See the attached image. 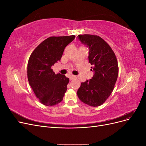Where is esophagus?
Segmentation results:
<instances>
[{
  "instance_id": "1",
  "label": "esophagus",
  "mask_w": 146,
  "mask_h": 146,
  "mask_svg": "<svg viewBox=\"0 0 146 146\" xmlns=\"http://www.w3.org/2000/svg\"><path fill=\"white\" fill-rule=\"evenodd\" d=\"M76 78H77V77H76V76H70L69 77V78H70V80H74V79Z\"/></svg>"
}]
</instances>
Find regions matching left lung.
I'll return each instance as SVG.
<instances>
[{
	"label": "left lung",
	"mask_w": 146,
	"mask_h": 146,
	"mask_svg": "<svg viewBox=\"0 0 146 146\" xmlns=\"http://www.w3.org/2000/svg\"><path fill=\"white\" fill-rule=\"evenodd\" d=\"M80 41L89 47V62L94 72L90 80L81 83L77 94L82 102L91 107L103 104L111 95L118 76L115 54L101 37L90 34L80 35Z\"/></svg>",
	"instance_id": "8db88e82"
}]
</instances>
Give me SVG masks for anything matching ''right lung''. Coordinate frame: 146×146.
Wrapping results in <instances>:
<instances>
[{"mask_svg": "<svg viewBox=\"0 0 146 146\" xmlns=\"http://www.w3.org/2000/svg\"><path fill=\"white\" fill-rule=\"evenodd\" d=\"M76 37L74 35L50 36L35 48L27 64L29 85L39 102L46 106H54L63 100L69 78L55 74L51 69L61 60L64 48Z\"/></svg>", "mask_w": 146, "mask_h": 146, "instance_id": "obj_1", "label": "right lung"}]
</instances>
